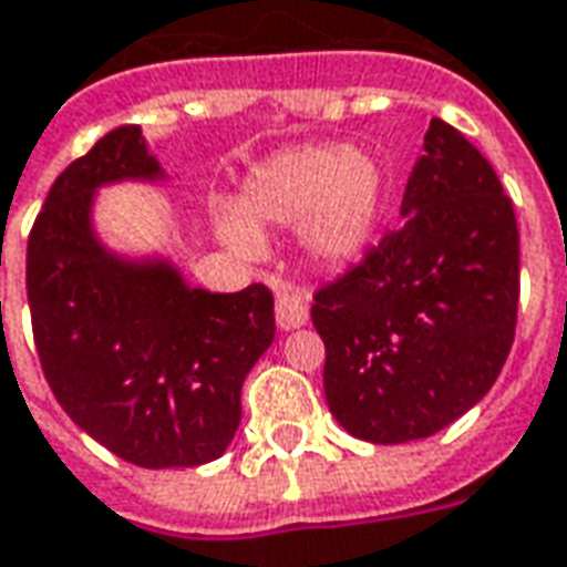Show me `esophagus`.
Wrapping results in <instances>:
<instances>
[{
    "label": "esophagus",
    "instance_id": "obj_1",
    "mask_svg": "<svg viewBox=\"0 0 567 567\" xmlns=\"http://www.w3.org/2000/svg\"><path fill=\"white\" fill-rule=\"evenodd\" d=\"M307 319H310V310L300 297L288 295V291L276 297V322L282 331H295L300 324H307Z\"/></svg>",
    "mask_w": 567,
    "mask_h": 567
}]
</instances>
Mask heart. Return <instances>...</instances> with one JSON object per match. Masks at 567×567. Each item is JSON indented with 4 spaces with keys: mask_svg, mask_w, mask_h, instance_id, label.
Wrapping results in <instances>:
<instances>
[{
    "mask_svg": "<svg viewBox=\"0 0 567 567\" xmlns=\"http://www.w3.org/2000/svg\"><path fill=\"white\" fill-rule=\"evenodd\" d=\"M386 172L350 144L285 150L248 177L243 214L224 212L217 233L245 257L264 251L255 227H297L303 255L319 267H347L362 257L383 215Z\"/></svg>",
    "mask_w": 567,
    "mask_h": 567,
    "instance_id": "1",
    "label": "heart"
}]
</instances>
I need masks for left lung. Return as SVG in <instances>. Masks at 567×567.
Masks as SVG:
<instances>
[{
  "instance_id": "8db88e82",
  "label": "left lung",
  "mask_w": 567,
  "mask_h": 567,
  "mask_svg": "<svg viewBox=\"0 0 567 567\" xmlns=\"http://www.w3.org/2000/svg\"><path fill=\"white\" fill-rule=\"evenodd\" d=\"M402 224L316 291L324 399L374 445L445 430L504 368L518 310V227L491 162L433 118Z\"/></svg>"
}]
</instances>
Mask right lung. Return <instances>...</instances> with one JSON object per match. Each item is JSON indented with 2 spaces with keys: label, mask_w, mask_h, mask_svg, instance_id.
Masks as SVG:
<instances>
[{
  "label": "right lung",
  "mask_w": 567,
  "mask_h": 567,
  "mask_svg": "<svg viewBox=\"0 0 567 567\" xmlns=\"http://www.w3.org/2000/svg\"><path fill=\"white\" fill-rule=\"evenodd\" d=\"M122 181H165L141 125L104 134L49 189L27 243L35 350L63 411L116 457L199 466L239 430L245 374L276 338L272 295L189 288L165 257L110 251L91 212Z\"/></svg>",
  "instance_id": "obj_1"
}]
</instances>
